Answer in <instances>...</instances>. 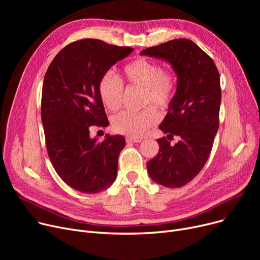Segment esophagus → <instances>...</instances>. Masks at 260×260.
Returning a JSON list of instances; mask_svg holds the SVG:
<instances>
[{"label":"esophagus","instance_id":"obj_1","mask_svg":"<svg viewBox=\"0 0 260 260\" xmlns=\"http://www.w3.org/2000/svg\"><path fill=\"white\" fill-rule=\"evenodd\" d=\"M125 140L127 143H138L142 141L141 138H136V137H126Z\"/></svg>","mask_w":260,"mask_h":260}]
</instances>
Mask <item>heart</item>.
I'll return each instance as SVG.
<instances>
[{
    "instance_id": "obj_1",
    "label": "heart",
    "mask_w": 260,
    "mask_h": 260,
    "mask_svg": "<svg viewBox=\"0 0 260 260\" xmlns=\"http://www.w3.org/2000/svg\"><path fill=\"white\" fill-rule=\"evenodd\" d=\"M123 77L131 86L144 88V104L152 103L159 108H168L177 91V75L171 67H160L151 59L138 57L123 66ZM98 91L103 105L115 112L120 108L123 99V84L112 73L101 76ZM160 116L153 106L140 113L121 112L113 117L112 127L115 132L131 137H141L157 124Z\"/></svg>"
}]
</instances>
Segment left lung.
I'll list each match as a JSON object with an SVG mask.
<instances>
[{
    "label": "left lung",
    "instance_id": "1",
    "mask_svg": "<svg viewBox=\"0 0 260 260\" xmlns=\"http://www.w3.org/2000/svg\"><path fill=\"white\" fill-rule=\"evenodd\" d=\"M142 54L167 60L177 74V91L159 125V153L146 163L151 178L167 187L192 181L206 165L219 127L220 77L212 58L187 39L149 47ZM180 137L175 146L168 141Z\"/></svg>",
    "mask_w": 260,
    "mask_h": 260
}]
</instances>
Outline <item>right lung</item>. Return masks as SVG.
I'll return each mask as SVG.
<instances>
[{
    "label": "right lung",
    "instance_id": "1",
    "mask_svg": "<svg viewBox=\"0 0 260 260\" xmlns=\"http://www.w3.org/2000/svg\"><path fill=\"white\" fill-rule=\"evenodd\" d=\"M132 51L82 39L61 49L45 74L41 118L48 157L60 178L81 193H99L116 179L124 137L106 136L99 142L89 128L108 125L98 91L101 76Z\"/></svg>",
    "mask_w": 260,
    "mask_h": 260
}]
</instances>
